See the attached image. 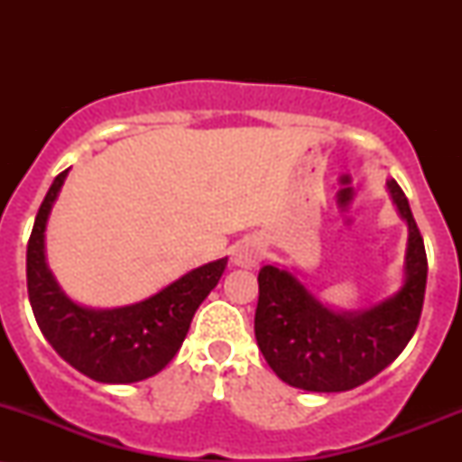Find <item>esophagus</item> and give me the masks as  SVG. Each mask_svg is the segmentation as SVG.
Here are the masks:
<instances>
[{"mask_svg": "<svg viewBox=\"0 0 462 462\" xmlns=\"http://www.w3.org/2000/svg\"><path fill=\"white\" fill-rule=\"evenodd\" d=\"M263 245L256 238H243V241H238L235 249H232V263H235L236 267L252 269L263 261Z\"/></svg>", "mask_w": 462, "mask_h": 462, "instance_id": "1", "label": "esophagus"}]
</instances>
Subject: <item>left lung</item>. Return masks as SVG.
<instances>
[{
    "label": "left lung",
    "instance_id": "left-lung-1",
    "mask_svg": "<svg viewBox=\"0 0 462 462\" xmlns=\"http://www.w3.org/2000/svg\"><path fill=\"white\" fill-rule=\"evenodd\" d=\"M408 224L406 282L365 312H332L282 269L258 273L254 317L258 347L280 380L295 389L338 393L365 384L400 356L417 330L426 295L428 258L404 190L386 182Z\"/></svg>",
    "mask_w": 462,
    "mask_h": 462
}]
</instances>
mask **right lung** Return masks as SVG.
Instances as JSON below:
<instances>
[{
	"mask_svg": "<svg viewBox=\"0 0 462 462\" xmlns=\"http://www.w3.org/2000/svg\"><path fill=\"white\" fill-rule=\"evenodd\" d=\"M67 171L58 173L51 182L28 241L32 312L51 347L79 374L106 384L139 383L167 367L176 356L195 310L219 282L227 258L193 269L139 304L113 310L73 304L45 263L47 217Z\"/></svg>",
	"mask_w": 462,
	"mask_h": 462,
	"instance_id": "right-lung-1",
	"label": "right lung"
}]
</instances>
